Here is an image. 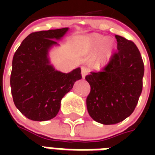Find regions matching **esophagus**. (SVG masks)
I'll list each match as a JSON object with an SVG mask.
<instances>
[{
    "label": "esophagus",
    "mask_w": 155,
    "mask_h": 155,
    "mask_svg": "<svg viewBox=\"0 0 155 155\" xmlns=\"http://www.w3.org/2000/svg\"><path fill=\"white\" fill-rule=\"evenodd\" d=\"M89 71H90L89 68L85 67V66H82V67H81V74H82V77L84 78V76L89 73Z\"/></svg>",
    "instance_id": "1"
}]
</instances>
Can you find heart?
<instances>
[{
	"label": "heart",
	"instance_id": "1",
	"mask_svg": "<svg viewBox=\"0 0 155 155\" xmlns=\"http://www.w3.org/2000/svg\"><path fill=\"white\" fill-rule=\"evenodd\" d=\"M91 41H92V45L94 48H98L104 44L105 41H106V39L104 37H102V36L95 35V36H92ZM113 49H114V45H113L112 42L105 43L104 47L102 48L101 54L99 55V57L97 59L98 64L100 65H104V64H106V62L110 59L111 55H112Z\"/></svg>",
	"mask_w": 155,
	"mask_h": 155
}]
</instances>
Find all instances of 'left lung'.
I'll use <instances>...</instances> for the list:
<instances>
[{"mask_svg": "<svg viewBox=\"0 0 155 155\" xmlns=\"http://www.w3.org/2000/svg\"><path fill=\"white\" fill-rule=\"evenodd\" d=\"M117 51L100 71L85 76L91 85L86 98L88 113L103 124L120 123L132 114L143 88L141 54L132 41L115 35Z\"/></svg>", "mask_w": 155, "mask_h": 155, "instance_id": "8db88e82", "label": "left lung"}]
</instances>
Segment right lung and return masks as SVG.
Listing matches in <instances>:
<instances>
[{"mask_svg": "<svg viewBox=\"0 0 155 155\" xmlns=\"http://www.w3.org/2000/svg\"><path fill=\"white\" fill-rule=\"evenodd\" d=\"M68 28L32 32L14 54L11 88L14 104L29 120L45 121L56 116L61 99L82 78L81 68L68 74L49 64L48 50Z\"/></svg>", "mask_w": 155, "mask_h": 155, "instance_id": "1", "label": "right lung"}]
</instances>
